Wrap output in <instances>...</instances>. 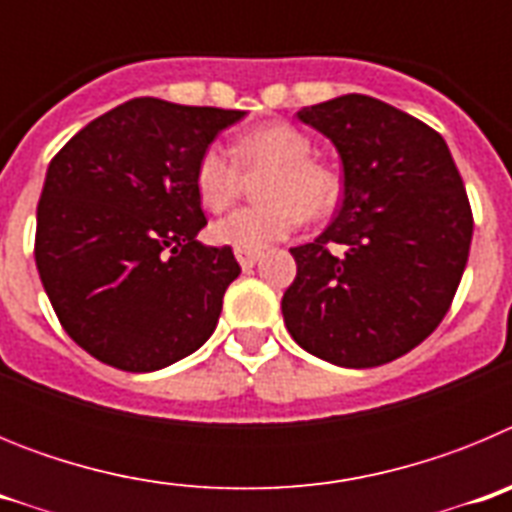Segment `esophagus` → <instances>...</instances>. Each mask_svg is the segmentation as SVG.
<instances>
[{
	"mask_svg": "<svg viewBox=\"0 0 512 512\" xmlns=\"http://www.w3.org/2000/svg\"><path fill=\"white\" fill-rule=\"evenodd\" d=\"M235 259H238V264H241L243 269H253V266L261 261V253L259 251H235Z\"/></svg>",
	"mask_w": 512,
	"mask_h": 512,
	"instance_id": "1",
	"label": "esophagus"
}]
</instances>
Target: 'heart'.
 <instances>
[{"instance_id": "b5f03b06", "label": "heart", "mask_w": 512, "mask_h": 512, "mask_svg": "<svg viewBox=\"0 0 512 512\" xmlns=\"http://www.w3.org/2000/svg\"><path fill=\"white\" fill-rule=\"evenodd\" d=\"M269 169L259 184L264 202L233 210L212 223L210 238L235 251H264L295 233L302 220H320L341 200V176L312 158V140L289 122H266L233 143V156L210 143L194 166V189L202 205L223 212L238 200L243 171Z\"/></svg>"}]
</instances>
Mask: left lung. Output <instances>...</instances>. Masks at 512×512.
<instances>
[{
	"label": "left lung",
	"mask_w": 512,
	"mask_h": 512,
	"mask_svg": "<svg viewBox=\"0 0 512 512\" xmlns=\"http://www.w3.org/2000/svg\"><path fill=\"white\" fill-rule=\"evenodd\" d=\"M333 140L343 202L312 243L289 248V336L318 359L369 369L413 351L449 312L472 243V207L446 140L366 94L297 112Z\"/></svg>",
	"instance_id": "8db88e82"
}]
</instances>
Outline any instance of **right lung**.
Here are the masks:
<instances>
[{
    "label": "right lung",
    "instance_id": "add662e5",
    "mask_svg": "<svg viewBox=\"0 0 512 512\" xmlns=\"http://www.w3.org/2000/svg\"><path fill=\"white\" fill-rule=\"evenodd\" d=\"M243 115L138 97L53 156L35 264L63 330L102 364L156 372L212 336L241 266L230 246L197 241L194 166Z\"/></svg>",
    "mask_w": 512,
    "mask_h": 512
}]
</instances>
